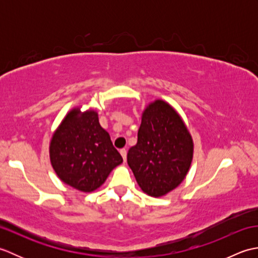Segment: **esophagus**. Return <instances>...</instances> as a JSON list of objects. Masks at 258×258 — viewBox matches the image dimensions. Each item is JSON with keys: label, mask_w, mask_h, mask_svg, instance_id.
<instances>
[{"label": "esophagus", "mask_w": 258, "mask_h": 258, "mask_svg": "<svg viewBox=\"0 0 258 258\" xmlns=\"http://www.w3.org/2000/svg\"><path fill=\"white\" fill-rule=\"evenodd\" d=\"M119 153H120V155H122L124 162H126V155H127V151H126L125 149H122L119 151Z\"/></svg>", "instance_id": "1"}]
</instances>
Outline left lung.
I'll return each instance as SVG.
<instances>
[{
    "label": "left lung",
    "mask_w": 258,
    "mask_h": 258,
    "mask_svg": "<svg viewBox=\"0 0 258 258\" xmlns=\"http://www.w3.org/2000/svg\"><path fill=\"white\" fill-rule=\"evenodd\" d=\"M193 158V140L183 119L162 100L142 115L138 143L127 153V164L142 190L160 197L176 188Z\"/></svg>",
    "instance_id": "1"
}]
</instances>
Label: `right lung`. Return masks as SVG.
I'll use <instances>...</instances> for the list:
<instances>
[{"instance_id":"1","label":"right lung","mask_w":258,"mask_h":258,"mask_svg":"<svg viewBox=\"0 0 258 258\" xmlns=\"http://www.w3.org/2000/svg\"><path fill=\"white\" fill-rule=\"evenodd\" d=\"M54 171L65 184L81 191L95 190L123 162L95 111L73 108L54 133L50 145Z\"/></svg>"}]
</instances>
